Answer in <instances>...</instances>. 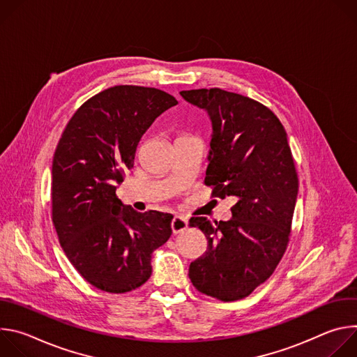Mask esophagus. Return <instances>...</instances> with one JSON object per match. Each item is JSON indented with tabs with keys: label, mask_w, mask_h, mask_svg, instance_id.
Masks as SVG:
<instances>
[{
	"label": "esophagus",
	"mask_w": 357,
	"mask_h": 357,
	"mask_svg": "<svg viewBox=\"0 0 357 357\" xmlns=\"http://www.w3.org/2000/svg\"><path fill=\"white\" fill-rule=\"evenodd\" d=\"M171 227H172V231H174L175 234H178V233H181V231H183V230L188 229V219L183 218V216H175V218L172 219Z\"/></svg>",
	"instance_id": "esophagus-1"
}]
</instances>
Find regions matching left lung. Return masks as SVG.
Instances as JSON below:
<instances>
[{
  "label": "left lung",
  "instance_id": "left-lung-1",
  "mask_svg": "<svg viewBox=\"0 0 357 357\" xmlns=\"http://www.w3.org/2000/svg\"><path fill=\"white\" fill-rule=\"evenodd\" d=\"M181 96L212 121L205 183L213 196L236 199L227 222L189 220L208 238L189 278L203 294L237 301L274 273L289 240L298 176L287 132L270 109L241 94L215 87Z\"/></svg>",
  "mask_w": 357,
  "mask_h": 357
}]
</instances>
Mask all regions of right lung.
Instances as JSON below:
<instances>
[{
  "mask_svg": "<svg viewBox=\"0 0 357 357\" xmlns=\"http://www.w3.org/2000/svg\"><path fill=\"white\" fill-rule=\"evenodd\" d=\"M178 105L142 86H114L83 103L52 162V220L72 266L93 287L124 294L152 273V251L172 234L171 213H139L117 197L144 132Z\"/></svg>",
  "mask_w": 357,
  "mask_h": 357,
  "instance_id": "right-lung-1",
  "label": "right lung"
}]
</instances>
